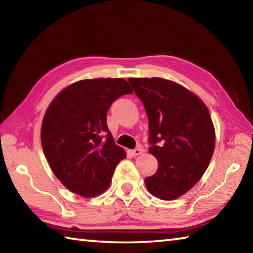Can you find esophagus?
Segmentation results:
<instances>
[{"label":"esophagus","instance_id":"esophagus-1","mask_svg":"<svg viewBox=\"0 0 253 253\" xmlns=\"http://www.w3.org/2000/svg\"><path fill=\"white\" fill-rule=\"evenodd\" d=\"M142 153H143L142 148H135V149H132V151H130V154L132 156H138Z\"/></svg>","mask_w":253,"mask_h":253}]
</instances>
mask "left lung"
Segmentation results:
<instances>
[{
    "label": "left lung",
    "mask_w": 253,
    "mask_h": 253,
    "mask_svg": "<svg viewBox=\"0 0 253 253\" xmlns=\"http://www.w3.org/2000/svg\"><path fill=\"white\" fill-rule=\"evenodd\" d=\"M146 110L149 153L158 162L157 172L145 178L148 192L170 201L200 181L211 161L215 131L211 116L198 96L162 78H129Z\"/></svg>",
    "instance_id": "1"
}]
</instances>
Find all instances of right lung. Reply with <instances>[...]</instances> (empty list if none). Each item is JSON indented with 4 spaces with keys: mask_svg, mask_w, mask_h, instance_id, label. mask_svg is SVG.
Wrapping results in <instances>:
<instances>
[{
    "mask_svg": "<svg viewBox=\"0 0 253 253\" xmlns=\"http://www.w3.org/2000/svg\"><path fill=\"white\" fill-rule=\"evenodd\" d=\"M131 92L123 78L80 80L49 105L41 145L52 172L69 191L93 198L108 188L126 153L107 127V111L119 97Z\"/></svg>",
    "mask_w": 253,
    "mask_h": 253,
    "instance_id": "right-lung-1",
    "label": "right lung"
}]
</instances>
